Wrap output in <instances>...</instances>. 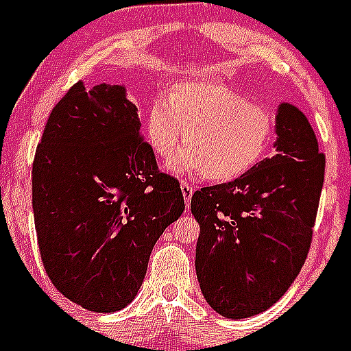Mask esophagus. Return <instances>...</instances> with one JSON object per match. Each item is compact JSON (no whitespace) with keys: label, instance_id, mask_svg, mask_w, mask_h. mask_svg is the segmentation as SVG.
<instances>
[{"label":"esophagus","instance_id":"1","mask_svg":"<svg viewBox=\"0 0 351 351\" xmlns=\"http://www.w3.org/2000/svg\"><path fill=\"white\" fill-rule=\"evenodd\" d=\"M182 193H183V198H185V204L186 207H190V202H192V193H193V189L190 186V183L186 182H182Z\"/></svg>","mask_w":351,"mask_h":351}]
</instances>
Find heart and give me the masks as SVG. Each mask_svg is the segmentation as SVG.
I'll list each match as a JSON object with an SVG mask.
<instances>
[{
	"label": "heart",
	"instance_id": "b5f03b06",
	"mask_svg": "<svg viewBox=\"0 0 351 351\" xmlns=\"http://www.w3.org/2000/svg\"><path fill=\"white\" fill-rule=\"evenodd\" d=\"M143 130L153 153L162 159L175 154L185 139L189 147L166 165L173 175L192 173L231 182L267 153L274 119L226 84L189 81L173 86L168 100L151 101Z\"/></svg>",
	"mask_w": 351,
	"mask_h": 351
}]
</instances>
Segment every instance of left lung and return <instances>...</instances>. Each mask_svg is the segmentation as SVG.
Returning a JSON list of instances; mask_svg holds the SVG:
<instances>
[{"instance_id":"8db88e82","label":"left lung","mask_w":351,"mask_h":351,"mask_svg":"<svg viewBox=\"0 0 351 351\" xmlns=\"http://www.w3.org/2000/svg\"><path fill=\"white\" fill-rule=\"evenodd\" d=\"M277 154L239 178L192 197L200 224L195 270L208 306L229 319L274 306L309 253L324 182V154L307 117L282 101Z\"/></svg>"}]
</instances>
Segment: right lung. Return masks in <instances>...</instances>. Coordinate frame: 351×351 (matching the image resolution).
I'll return each mask as SVG.
<instances>
[{"label": "right lung", "instance_id": "add662e5", "mask_svg": "<svg viewBox=\"0 0 351 351\" xmlns=\"http://www.w3.org/2000/svg\"><path fill=\"white\" fill-rule=\"evenodd\" d=\"M123 84H74L52 108L32 169L42 263L56 289L93 313L132 302L156 241L185 210L158 171Z\"/></svg>", "mask_w": 351, "mask_h": 351}]
</instances>
